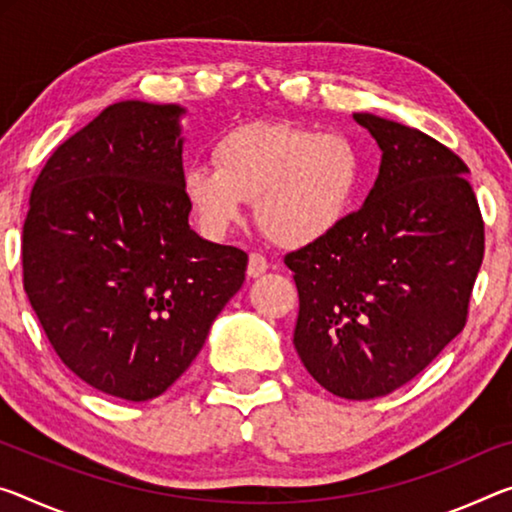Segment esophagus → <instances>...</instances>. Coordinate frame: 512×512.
Wrapping results in <instances>:
<instances>
[{
  "label": "esophagus",
  "instance_id": "1",
  "mask_svg": "<svg viewBox=\"0 0 512 512\" xmlns=\"http://www.w3.org/2000/svg\"><path fill=\"white\" fill-rule=\"evenodd\" d=\"M266 269H269V262L262 255L253 253L248 257V278H262Z\"/></svg>",
  "mask_w": 512,
  "mask_h": 512
}]
</instances>
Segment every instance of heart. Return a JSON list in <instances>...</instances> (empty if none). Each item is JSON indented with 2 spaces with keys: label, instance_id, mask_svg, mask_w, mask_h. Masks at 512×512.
Listing matches in <instances>:
<instances>
[{
  "label": "heart",
  "instance_id": "1",
  "mask_svg": "<svg viewBox=\"0 0 512 512\" xmlns=\"http://www.w3.org/2000/svg\"><path fill=\"white\" fill-rule=\"evenodd\" d=\"M214 166L184 170V196L200 232L223 239L243 221L246 202L285 248L312 246L351 216L362 184V157L344 134L291 123H246L214 143Z\"/></svg>",
  "mask_w": 512,
  "mask_h": 512
}]
</instances>
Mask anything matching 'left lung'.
Wrapping results in <instances>:
<instances>
[{
    "mask_svg": "<svg viewBox=\"0 0 512 512\" xmlns=\"http://www.w3.org/2000/svg\"><path fill=\"white\" fill-rule=\"evenodd\" d=\"M380 170L332 237L289 253L298 287L294 346L342 399L385 396L465 328L483 262V218L458 154L415 127L353 113Z\"/></svg>",
    "mask_w": 512,
    "mask_h": 512,
    "instance_id": "left-lung-1",
    "label": "left lung"
}]
</instances>
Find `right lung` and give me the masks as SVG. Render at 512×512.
<instances>
[{
    "label": "right lung",
    "instance_id": "1",
    "mask_svg": "<svg viewBox=\"0 0 512 512\" xmlns=\"http://www.w3.org/2000/svg\"><path fill=\"white\" fill-rule=\"evenodd\" d=\"M180 104H111L40 170L24 291L63 364L125 401L164 394L246 280L248 255L198 237Z\"/></svg>",
    "mask_w": 512,
    "mask_h": 512
}]
</instances>
